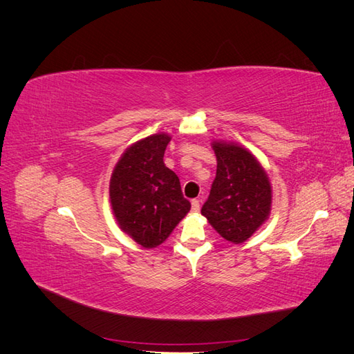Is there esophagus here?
Wrapping results in <instances>:
<instances>
[{
    "label": "esophagus",
    "instance_id": "obj_1",
    "mask_svg": "<svg viewBox=\"0 0 354 354\" xmlns=\"http://www.w3.org/2000/svg\"><path fill=\"white\" fill-rule=\"evenodd\" d=\"M199 201L198 199H194V201H192V211H194V212H198L199 211Z\"/></svg>",
    "mask_w": 354,
    "mask_h": 354
}]
</instances>
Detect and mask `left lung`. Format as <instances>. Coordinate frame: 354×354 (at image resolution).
Segmentation results:
<instances>
[{
	"mask_svg": "<svg viewBox=\"0 0 354 354\" xmlns=\"http://www.w3.org/2000/svg\"><path fill=\"white\" fill-rule=\"evenodd\" d=\"M212 149L217 156V174L201 212L221 238L242 243L269 218L270 181L245 147L214 142Z\"/></svg>",
	"mask_w": 354,
	"mask_h": 354,
	"instance_id": "left-lung-1",
	"label": "left lung"
}]
</instances>
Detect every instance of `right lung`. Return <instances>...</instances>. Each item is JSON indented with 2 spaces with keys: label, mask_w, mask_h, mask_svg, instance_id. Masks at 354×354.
<instances>
[{
  "label": "right lung",
  "mask_w": 354,
  "mask_h": 354,
  "mask_svg": "<svg viewBox=\"0 0 354 354\" xmlns=\"http://www.w3.org/2000/svg\"><path fill=\"white\" fill-rule=\"evenodd\" d=\"M169 140L160 133L136 142L122 153L111 177L116 221L143 248L162 243L190 209L178 177L164 164Z\"/></svg>",
  "instance_id": "1"
}]
</instances>
